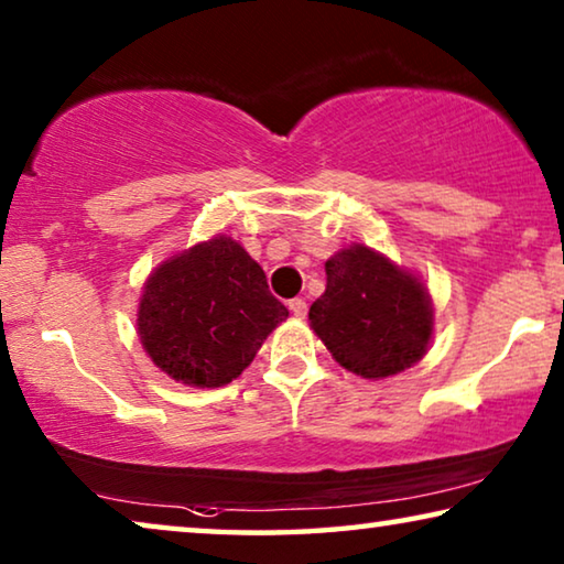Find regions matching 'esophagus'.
I'll list each match as a JSON object with an SVG mask.
<instances>
[{"label": "esophagus", "instance_id": "34e87169", "mask_svg": "<svg viewBox=\"0 0 564 564\" xmlns=\"http://www.w3.org/2000/svg\"><path fill=\"white\" fill-rule=\"evenodd\" d=\"M289 308H291V314L296 316V318H304L306 311H308V304H306L304 299H293V301H289Z\"/></svg>", "mask_w": 564, "mask_h": 564}]
</instances>
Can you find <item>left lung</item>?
<instances>
[{
  "mask_svg": "<svg viewBox=\"0 0 564 564\" xmlns=\"http://www.w3.org/2000/svg\"><path fill=\"white\" fill-rule=\"evenodd\" d=\"M308 322L344 369L382 380L423 359L433 304L417 275L355 242L326 260V291Z\"/></svg>",
  "mask_w": 564,
  "mask_h": 564,
  "instance_id": "1",
  "label": "left lung"
}]
</instances>
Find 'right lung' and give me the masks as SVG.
Returning <instances> with one entry per match:
<instances>
[{
  "mask_svg": "<svg viewBox=\"0 0 564 564\" xmlns=\"http://www.w3.org/2000/svg\"><path fill=\"white\" fill-rule=\"evenodd\" d=\"M289 308L240 242L217 235L172 256L149 275L139 301V339L164 375L189 388H223L285 322Z\"/></svg>",
  "mask_w": 564,
  "mask_h": 564,
  "instance_id": "1",
  "label": "right lung"
}]
</instances>
